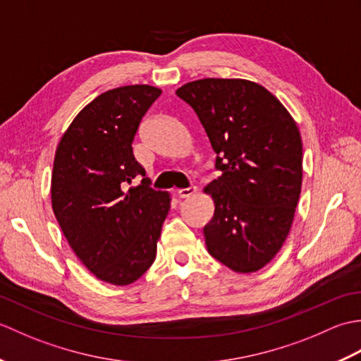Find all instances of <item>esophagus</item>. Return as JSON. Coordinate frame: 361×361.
<instances>
[{
	"mask_svg": "<svg viewBox=\"0 0 361 361\" xmlns=\"http://www.w3.org/2000/svg\"><path fill=\"white\" fill-rule=\"evenodd\" d=\"M197 192V188L195 186H189L186 189H180L176 190V195H178V198H188L190 195H194Z\"/></svg>",
	"mask_w": 361,
	"mask_h": 361,
	"instance_id": "34e87169",
	"label": "esophagus"
}]
</instances>
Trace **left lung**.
<instances>
[{
    "label": "left lung",
    "instance_id": "1",
    "mask_svg": "<svg viewBox=\"0 0 361 361\" xmlns=\"http://www.w3.org/2000/svg\"><path fill=\"white\" fill-rule=\"evenodd\" d=\"M216 153L206 186L216 211L203 228L209 255L234 271H257L286 242L302 183L296 122L270 91L243 79H202L176 90Z\"/></svg>",
    "mask_w": 361,
    "mask_h": 361
}]
</instances>
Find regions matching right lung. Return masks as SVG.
Listing matches in <instances>:
<instances>
[{"mask_svg":"<svg viewBox=\"0 0 361 361\" xmlns=\"http://www.w3.org/2000/svg\"><path fill=\"white\" fill-rule=\"evenodd\" d=\"M159 94L150 85L105 91L75 116L54 158V216L82 264L113 286H128L149 270L171 209L169 194L150 188L132 147Z\"/></svg>","mask_w":361,"mask_h":361,"instance_id":"right-lung-1","label":"right lung"}]
</instances>
